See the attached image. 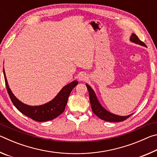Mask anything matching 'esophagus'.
<instances>
[{
    "label": "esophagus",
    "mask_w": 157,
    "mask_h": 157,
    "mask_svg": "<svg viewBox=\"0 0 157 157\" xmlns=\"http://www.w3.org/2000/svg\"><path fill=\"white\" fill-rule=\"evenodd\" d=\"M78 79H79V80H80V81H85L86 79H88V75H87L86 73H80V74H79V75H78Z\"/></svg>",
    "instance_id": "1"
}]
</instances>
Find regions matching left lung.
<instances>
[{
    "mask_svg": "<svg viewBox=\"0 0 157 157\" xmlns=\"http://www.w3.org/2000/svg\"><path fill=\"white\" fill-rule=\"evenodd\" d=\"M129 40L132 43H134L136 44H139L140 46L147 47L146 45L142 42L140 39L138 38V36L135 34H132L131 36H130ZM86 86L87 87V89L89 91V100L90 103H91V109L93 112H94L95 115H96L98 118L102 119L103 121H108V122H122L124 120H126L127 118H128L130 116H132V114H129L128 116H118L116 115V114L112 113L107 111V109L102 107V105L98 100V98L96 96L95 91H94L91 86H89L88 84H86Z\"/></svg>",
    "mask_w": 157,
    "mask_h": 157,
    "instance_id": "8db88e82",
    "label": "left lung"
}]
</instances>
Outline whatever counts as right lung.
Segmentation results:
<instances>
[{
	"label": "right lung",
	"instance_id": "right-lung-1",
	"mask_svg": "<svg viewBox=\"0 0 157 157\" xmlns=\"http://www.w3.org/2000/svg\"><path fill=\"white\" fill-rule=\"evenodd\" d=\"M3 73L5 77V84H6L7 90L10 97L12 102L15 107L24 114L25 116L29 117L33 120L37 122H45L51 121L59 116L61 113L63 112L65 109L66 105L67 104L68 98L70 95L71 92L73 89L77 86L78 82L74 80L71 83L66 84L60 90L57 95L50 102L46 104L38 106H30L24 104L17 98L13 94L11 89H10L8 82L5 75V70L3 68Z\"/></svg>",
	"mask_w": 157,
	"mask_h": 157
}]
</instances>
